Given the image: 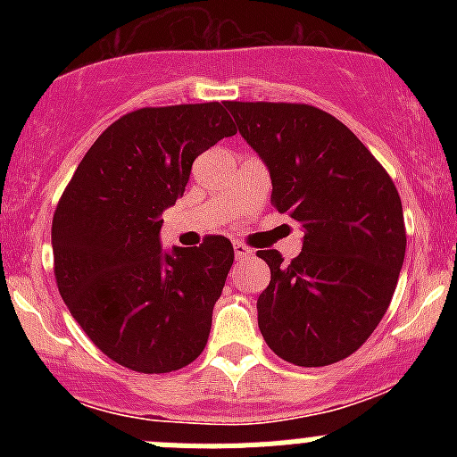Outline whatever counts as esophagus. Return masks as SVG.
Returning a JSON list of instances; mask_svg holds the SVG:
<instances>
[{"instance_id": "esophagus-1", "label": "esophagus", "mask_w": 457, "mask_h": 457, "mask_svg": "<svg viewBox=\"0 0 457 457\" xmlns=\"http://www.w3.org/2000/svg\"><path fill=\"white\" fill-rule=\"evenodd\" d=\"M233 252H236V258H249V256H253V249H249L247 245H242V242H236V245H233Z\"/></svg>"}]
</instances>
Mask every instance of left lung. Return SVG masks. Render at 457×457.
Wrapping results in <instances>:
<instances>
[{
  "label": "left lung",
  "instance_id": "left-lung-1",
  "mask_svg": "<svg viewBox=\"0 0 457 457\" xmlns=\"http://www.w3.org/2000/svg\"><path fill=\"white\" fill-rule=\"evenodd\" d=\"M263 157L272 205L302 226L300 256L274 249L258 295V329L295 366L337 364L379 325L405 261L407 233L394 180L337 116L304 103H226Z\"/></svg>",
  "mask_w": 457,
  "mask_h": 457
}]
</instances>
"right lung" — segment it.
Segmentation results:
<instances>
[{"label":"right lung","instance_id":"obj_1","mask_svg":"<svg viewBox=\"0 0 457 457\" xmlns=\"http://www.w3.org/2000/svg\"><path fill=\"white\" fill-rule=\"evenodd\" d=\"M237 128L226 103L144 107L96 139L52 220L54 278L93 345L137 373H171L204 353L233 245L160 247L162 210L194 160Z\"/></svg>","mask_w":457,"mask_h":457}]
</instances>
